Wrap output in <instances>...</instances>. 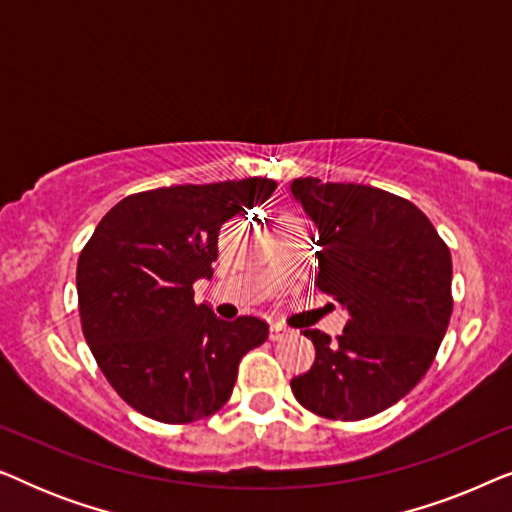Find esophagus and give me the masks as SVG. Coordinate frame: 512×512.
<instances>
[{"mask_svg": "<svg viewBox=\"0 0 512 512\" xmlns=\"http://www.w3.org/2000/svg\"><path fill=\"white\" fill-rule=\"evenodd\" d=\"M291 335V328H286L284 324H272L270 326V340H284Z\"/></svg>", "mask_w": 512, "mask_h": 512, "instance_id": "esophagus-1", "label": "esophagus"}]
</instances>
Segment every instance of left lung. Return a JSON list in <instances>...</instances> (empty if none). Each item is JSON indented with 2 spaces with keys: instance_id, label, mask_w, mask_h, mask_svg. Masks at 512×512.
<instances>
[{
  "instance_id": "obj_1",
  "label": "left lung",
  "mask_w": 512,
  "mask_h": 512,
  "mask_svg": "<svg viewBox=\"0 0 512 512\" xmlns=\"http://www.w3.org/2000/svg\"><path fill=\"white\" fill-rule=\"evenodd\" d=\"M291 193L317 226V286L349 310L338 338L305 328L314 363L293 377L314 415L359 422L401 401L436 359L452 317V256L410 200L305 177Z\"/></svg>"
}]
</instances>
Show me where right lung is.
Segmentation results:
<instances>
[{"label": "right lung", "mask_w": 512, "mask_h": 512, "mask_svg": "<svg viewBox=\"0 0 512 512\" xmlns=\"http://www.w3.org/2000/svg\"><path fill=\"white\" fill-rule=\"evenodd\" d=\"M272 179L132 193L97 223L76 265L83 338L130 408L191 424L233 394L242 356L268 340L258 317L223 321L193 300L212 277L219 230L275 193Z\"/></svg>", "instance_id": "right-lung-1"}]
</instances>
